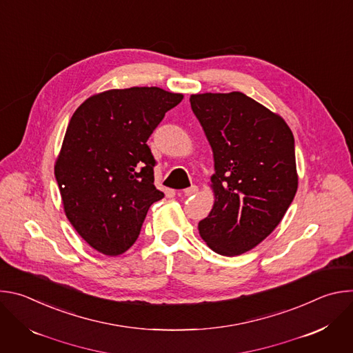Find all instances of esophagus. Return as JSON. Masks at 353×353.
Returning a JSON list of instances; mask_svg holds the SVG:
<instances>
[{
    "instance_id": "esophagus-1",
    "label": "esophagus",
    "mask_w": 353,
    "mask_h": 353,
    "mask_svg": "<svg viewBox=\"0 0 353 353\" xmlns=\"http://www.w3.org/2000/svg\"><path fill=\"white\" fill-rule=\"evenodd\" d=\"M196 191H198V187H196V185H191V187L185 188L183 192H184L185 196H191V195H194Z\"/></svg>"
}]
</instances>
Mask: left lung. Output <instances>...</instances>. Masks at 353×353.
Listing matches in <instances>:
<instances>
[{
  "label": "left lung",
  "instance_id": "1",
  "mask_svg": "<svg viewBox=\"0 0 353 353\" xmlns=\"http://www.w3.org/2000/svg\"><path fill=\"white\" fill-rule=\"evenodd\" d=\"M212 148L215 204L198 230L215 253L240 256L279 225L294 198V138L282 117L241 92L191 94Z\"/></svg>",
  "mask_w": 353,
  "mask_h": 353
}]
</instances>
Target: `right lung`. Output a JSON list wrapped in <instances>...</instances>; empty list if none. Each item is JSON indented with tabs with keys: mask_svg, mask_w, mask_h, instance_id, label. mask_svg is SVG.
<instances>
[{
	"mask_svg": "<svg viewBox=\"0 0 353 353\" xmlns=\"http://www.w3.org/2000/svg\"><path fill=\"white\" fill-rule=\"evenodd\" d=\"M181 99L157 86L112 89L72 114L54 174L68 221L100 253L127 251L149 207L165 196L146 141Z\"/></svg>",
	"mask_w": 353,
	"mask_h": 353,
	"instance_id": "add662e5",
	"label": "right lung"
}]
</instances>
